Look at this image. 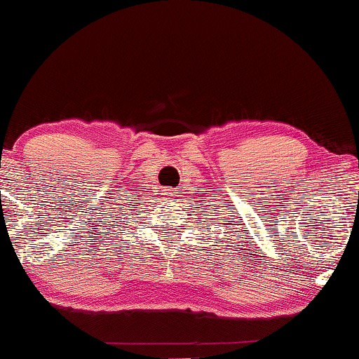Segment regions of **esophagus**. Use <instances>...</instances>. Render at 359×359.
<instances>
[{
	"label": "esophagus",
	"instance_id": "34e87169",
	"mask_svg": "<svg viewBox=\"0 0 359 359\" xmlns=\"http://www.w3.org/2000/svg\"><path fill=\"white\" fill-rule=\"evenodd\" d=\"M170 194H175V192H170Z\"/></svg>",
	"mask_w": 359,
	"mask_h": 359
}]
</instances>
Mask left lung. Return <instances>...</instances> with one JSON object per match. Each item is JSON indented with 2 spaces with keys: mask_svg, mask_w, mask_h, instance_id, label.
Returning <instances> with one entry per match:
<instances>
[{
  "mask_svg": "<svg viewBox=\"0 0 359 359\" xmlns=\"http://www.w3.org/2000/svg\"><path fill=\"white\" fill-rule=\"evenodd\" d=\"M215 210H218V208H215Z\"/></svg>",
  "mask_w": 359,
  "mask_h": 359,
  "instance_id": "left-lung-1",
  "label": "left lung"
}]
</instances>
